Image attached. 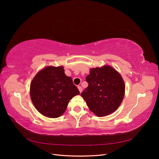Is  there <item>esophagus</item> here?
<instances>
[{
	"label": "esophagus",
	"mask_w": 159,
	"mask_h": 159,
	"mask_svg": "<svg viewBox=\"0 0 159 159\" xmlns=\"http://www.w3.org/2000/svg\"><path fill=\"white\" fill-rule=\"evenodd\" d=\"M78 89H79V91H80V92L81 93V91H82V88H81V86H78Z\"/></svg>",
	"instance_id": "34e87169"
}]
</instances>
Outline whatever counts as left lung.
<instances>
[{
    "label": "left lung",
    "instance_id": "1",
    "mask_svg": "<svg viewBox=\"0 0 159 159\" xmlns=\"http://www.w3.org/2000/svg\"><path fill=\"white\" fill-rule=\"evenodd\" d=\"M85 80L88 86L81 93L89 109L98 117L113 113L125 95L124 81L111 66L91 68Z\"/></svg>",
    "mask_w": 159,
    "mask_h": 159
}]
</instances>
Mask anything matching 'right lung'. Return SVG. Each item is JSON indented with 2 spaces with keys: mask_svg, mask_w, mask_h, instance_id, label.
Here are the masks:
<instances>
[{
  "mask_svg": "<svg viewBox=\"0 0 159 159\" xmlns=\"http://www.w3.org/2000/svg\"><path fill=\"white\" fill-rule=\"evenodd\" d=\"M30 89L35 108L50 118L61 116L70 100L80 94L72 78L65 74L63 66H47L38 71L32 81Z\"/></svg>",
  "mask_w": 159,
  "mask_h": 159,
  "instance_id": "add662e5",
  "label": "right lung"
}]
</instances>
